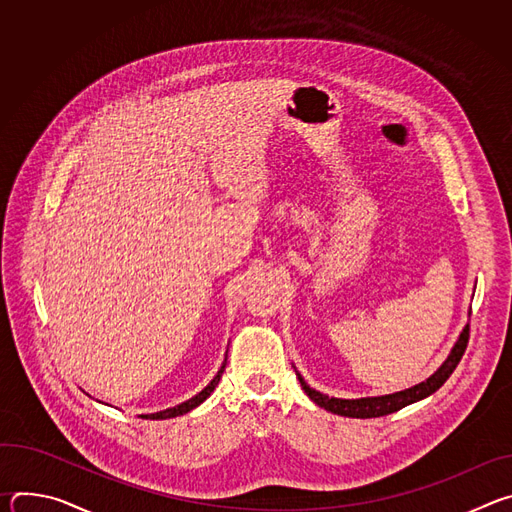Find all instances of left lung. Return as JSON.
I'll list each match as a JSON object with an SVG mask.
<instances>
[{
    "label": "left lung",
    "instance_id": "obj_1",
    "mask_svg": "<svg viewBox=\"0 0 512 512\" xmlns=\"http://www.w3.org/2000/svg\"><path fill=\"white\" fill-rule=\"evenodd\" d=\"M468 336H470V326H466L458 338V342L454 344L452 352L448 354V358L444 360V364L440 369H437L429 379H425L423 383L411 387V389H405V391H399V393H393V395H381V397H362V399H338V397H328L316 389H312L300 373L298 379L302 383V389L306 391V395L320 407H324L326 411H332L336 415H344V417H356V419H371V417H383V415H389V413H395L415 401H421L425 397H429L431 393H435L437 389H440L448 379L450 375L456 371L458 362L462 360V354L466 350V344H468Z\"/></svg>",
    "mask_w": 512,
    "mask_h": 512
}]
</instances>
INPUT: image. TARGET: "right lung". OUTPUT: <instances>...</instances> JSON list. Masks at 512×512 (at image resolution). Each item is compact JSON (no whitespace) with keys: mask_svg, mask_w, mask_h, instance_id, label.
<instances>
[{"mask_svg":"<svg viewBox=\"0 0 512 512\" xmlns=\"http://www.w3.org/2000/svg\"><path fill=\"white\" fill-rule=\"evenodd\" d=\"M225 364H227V360L223 362V367H221V371L216 373V377H214L198 395H194L192 399H188V401H184V403H180V405H176V407H170V409H164V411H158V413H150V415H141V417H143V419H170V417H178V415H184V413L192 411V409L198 407L202 401H206V397H210V393L216 389L218 381H221V377H223Z\"/></svg>","mask_w":512,"mask_h":512,"instance_id":"1","label":"right lung"}]
</instances>
